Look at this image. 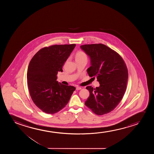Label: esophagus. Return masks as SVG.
<instances>
[{"label":"esophagus","mask_w":154,"mask_h":154,"mask_svg":"<svg viewBox=\"0 0 154 154\" xmlns=\"http://www.w3.org/2000/svg\"><path fill=\"white\" fill-rule=\"evenodd\" d=\"M76 89L77 91H78V90H80V89H82V88L80 87H76Z\"/></svg>","instance_id":"esophagus-1"}]
</instances>
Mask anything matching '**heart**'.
Masks as SVG:
<instances>
[{
  "mask_svg": "<svg viewBox=\"0 0 154 154\" xmlns=\"http://www.w3.org/2000/svg\"><path fill=\"white\" fill-rule=\"evenodd\" d=\"M75 59L77 60H80V59H87V56L85 53H84L82 51H79L77 52L75 56Z\"/></svg>",
  "mask_w": 154,
  "mask_h": 154,
  "instance_id": "obj_1",
  "label": "heart"
}]
</instances>
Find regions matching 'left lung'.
Returning <instances> with one entry per match:
<instances>
[{
  "mask_svg": "<svg viewBox=\"0 0 154 154\" xmlns=\"http://www.w3.org/2000/svg\"><path fill=\"white\" fill-rule=\"evenodd\" d=\"M91 59L89 76L97 77L100 86L86 87L89 96L85 105L95 114L102 115L114 110L122 99L126 89L128 70L122 57L105 45L80 46Z\"/></svg>",
  "mask_w": 154,
  "mask_h": 154,
  "instance_id": "obj_1",
  "label": "left lung"
}]
</instances>
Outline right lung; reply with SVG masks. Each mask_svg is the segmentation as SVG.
Wrapping results in <instances>:
<instances>
[{
    "mask_svg": "<svg viewBox=\"0 0 154 154\" xmlns=\"http://www.w3.org/2000/svg\"><path fill=\"white\" fill-rule=\"evenodd\" d=\"M76 44L55 45L38 51L30 61L27 78L30 95L35 104L47 114L56 113L65 107L75 87L57 80L58 72Z\"/></svg>",
    "mask_w": 154,
    "mask_h": 154,
    "instance_id": "obj_1",
    "label": "right lung"
}]
</instances>
